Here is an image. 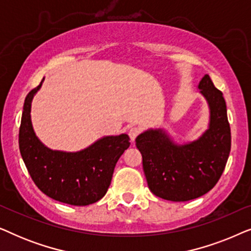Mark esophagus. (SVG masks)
<instances>
[{"label":"esophagus","instance_id":"1","mask_svg":"<svg viewBox=\"0 0 251 251\" xmlns=\"http://www.w3.org/2000/svg\"><path fill=\"white\" fill-rule=\"evenodd\" d=\"M128 133H129L130 139H131V142H133V140L137 138V136L140 133V130H139V128H137V126H131V128L129 129Z\"/></svg>","mask_w":251,"mask_h":251}]
</instances>
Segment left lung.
Returning <instances> with one entry per match:
<instances>
[{
    "instance_id": "left-lung-1",
    "label": "left lung",
    "mask_w": 251,
    "mask_h": 251,
    "mask_svg": "<svg viewBox=\"0 0 251 251\" xmlns=\"http://www.w3.org/2000/svg\"><path fill=\"white\" fill-rule=\"evenodd\" d=\"M210 107L209 129L195 142L176 145L162 130H147L136 138L151 192L164 200L200 198L217 184L231 151L226 102L205 74L199 84Z\"/></svg>"
}]
</instances>
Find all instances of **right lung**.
<instances>
[{"instance_id":"1","label":"right lung","mask_w":251,"mask_h":251,"mask_svg":"<svg viewBox=\"0 0 251 251\" xmlns=\"http://www.w3.org/2000/svg\"><path fill=\"white\" fill-rule=\"evenodd\" d=\"M41 85L26 96L19 128V150L27 170L36 186L53 200L72 205L95 203L107 192L115 164L130 146L129 136L104 137L76 153L48 149L35 136L29 114Z\"/></svg>"}]
</instances>
